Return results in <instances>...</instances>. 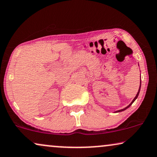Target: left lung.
Returning a JSON list of instances; mask_svg holds the SVG:
<instances>
[{"label":"left lung","mask_w":157,"mask_h":157,"mask_svg":"<svg viewBox=\"0 0 157 157\" xmlns=\"http://www.w3.org/2000/svg\"><path fill=\"white\" fill-rule=\"evenodd\" d=\"M141 80H140V85H139V91H138V93H137V94H136V95L135 96V98H133V100H132V101H131V103L129 104V105H128V106H126V108H123V109H121V110H116V111H115V113H118V112H121V111H124V110H126L127 108H128L129 107H130V106L132 105V104L133 103V102L135 101L137 99V98H138V96H139V93H140V90H141Z\"/></svg>","instance_id":"left-lung-1"}]
</instances>
